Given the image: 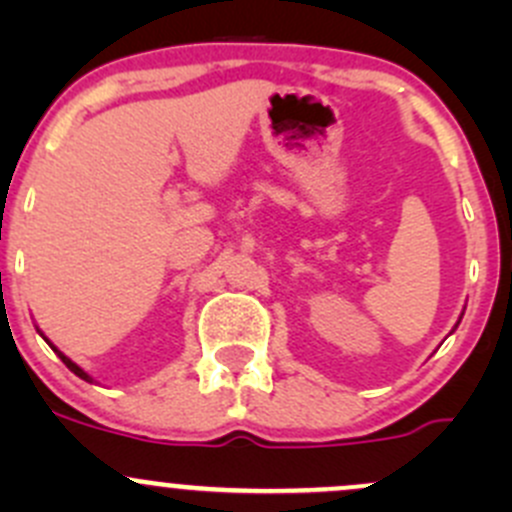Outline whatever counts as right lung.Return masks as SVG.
Segmentation results:
<instances>
[{
  "mask_svg": "<svg viewBox=\"0 0 512 512\" xmlns=\"http://www.w3.org/2000/svg\"><path fill=\"white\" fill-rule=\"evenodd\" d=\"M44 339H46V337H44ZM46 344H49V347H51V349H54V352H56V354H59V359H61V361H64V364H66V366H69V371H74V374H76V376H79V379H84V381H94V379H91V376H89V374H86V371H84V369H81V366H79V364H74V361H71V359H69V356H64V354H61V352H59V349H56V347H54V344H51V342H49V339H46Z\"/></svg>",
  "mask_w": 512,
  "mask_h": 512,
  "instance_id": "right-lung-1",
  "label": "right lung"
}]
</instances>
